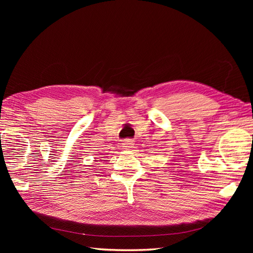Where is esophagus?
I'll return each instance as SVG.
<instances>
[{"mask_svg":"<svg viewBox=\"0 0 253 253\" xmlns=\"http://www.w3.org/2000/svg\"><path fill=\"white\" fill-rule=\"evenodd\" d=\"M122 147L126 150H129L134 147V141L132 139H126L124 140V142H122Z\"/></svg>","mask_w":253,"mask_h":253,"instance_id":"1","label":"esophagus"}]
</instances>
